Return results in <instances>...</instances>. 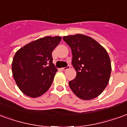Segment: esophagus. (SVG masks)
I'll list each match as a JSON object with an SVG mask.
<instances>
[{"label": "esophagus", "mask_w": 127, "mask_h": 127, "mask_svg": "<svg viewBox=\"0 0 127 127\" xmlns=\"http://www.w3.org/2000/svg\"><path fill=\"white\" fill-rule=\"evenodd\" d=\"M69 68H70V66H66V67H63V68H62V70L63 71H66V70H67V69H69Z\"/></svg>", "instance_id": "esophagus-1"}]
</instances>
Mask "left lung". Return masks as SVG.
I'll list each match as a JSON object with an SVG mask.
<instances>
[{"mask_svg": "<svg viewBox=\"0 0 127 127\" xmlns=\"http://www.w3.org/2000/svg\"><path fill=\"white\" fill-rule=\"evenodd\" d=\"M71 47L72 64L77 71L69 87L78 98L91 100L97 97L109 83L112 66L106 50L95 39L82 34L63 36Z\"/></svg>", "mask_w": 127, "mask_h": 127, "instance_id": "1", "label": "left lung"}]
</instances>
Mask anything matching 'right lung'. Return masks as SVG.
Listing matches in <instances>:
<instances>
[{"label":"right lung","instance_id":"right-lung-1","mask_svg":"<svg viewBox=\"0 0 127 127\" xmlns=\"http://www.w3.org/2000/svg\"><path fill=\"white\" fill-rule=\"evenodd\" d=\"M61 36H45L18 50L12 62V73L22 93L32 98L46 93L52 84L57 69L52 63L53 50Z\"/></svg>","mask_w":127,"mask_h":127}]
</instances>
